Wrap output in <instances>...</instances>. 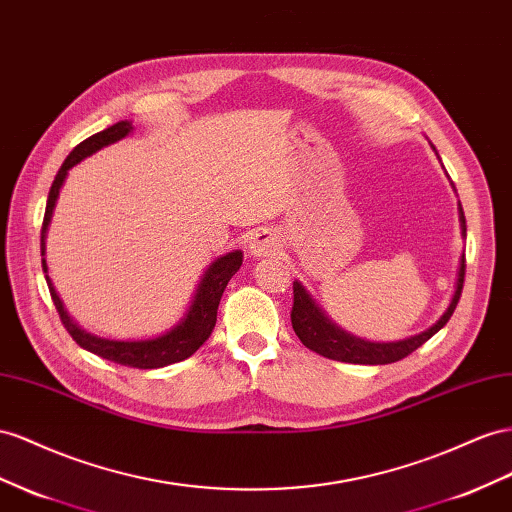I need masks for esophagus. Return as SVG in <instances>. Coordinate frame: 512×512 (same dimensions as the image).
Instances as JSON below:
<instances>
[{
  "label": "esophagus",
  "mask_w": 512,
  "mask_h": 512,
  "mask_svg": "<svg viewBox=\"0 0 512 512\" xmlns=\"http://www.w3.org/2000/svg\"><path fill=\"white\" fill-rule=\"evenodd\" d=\"M280 252V237L273 228H258L250 241V254L254 258H265Z\"/></svg>",
  "instance_id": "obj_1"
}]
</instances>
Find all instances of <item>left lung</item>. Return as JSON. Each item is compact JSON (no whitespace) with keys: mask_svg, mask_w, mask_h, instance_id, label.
Listing matches in <instances>:
<instances>
[{"mask_svg":"<svg viewBox=\"0 0 512 512\" xmlns=\"http://www.w3.org/2000/svg\"><path fill=\"white\" fill-rule=\"evenodd\" d=\"M461 228L465 237L463 209H461ZM463 280H465V256L461 258L457 290H454L450 306L444 314H441V319L426 331H422V334H416L398 342H370V340L357 338L353 334H347V331L340 329L336 323H331V319H327V314L316 306L314 299L308 295V290L299 282H293V310H290V323H293L295 334L303 342V347H308L310 351L319 353L327 359H336V362H344V364H370V366L392 364V362H398V359L407 357L416 349H420L428 338H433L437 331L450 321V316L461 299Z\"/></svg>","mask_w":512,"mask_h":512,"instance_id":"8db88e82","label":"left lung"}]
</instances>
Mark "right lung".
Segmentation results:
<instances>
[{"mask_svg":"<svg viewBox=\"0 0 512 512\" xmlns=\"http://www.w3.org/2000/svg\"><path fill=\"white\" fill-rule=\"evenodd\" d=\"M133 131V124L129 120H120L112 127H107L101 133L90 135L88 140L77 144L71 155L66 157L62 163V168L55 174V181L49 189V198H47V209H45V219H43V230H40V256H45V241H47V230L53 217L55 202H58L60 189L66 181L68 170L77 165L79 161H84L86 157L94 155L96 150H101L109 144H114L122 137H127ZM243 265V252L234 250L228 252L226 256H219L213 260L209 269L204 271L202 280L198 284L196 295L191 299V306L187 314L183 316L178 325H174L170 331H165L163 336L150 338V340H109V338H99L94 334H88V331L81 329L68 312L64 310V303L60 295L55 293V288L47 275V260L43 258V271H45V280L49 284V293L53 299V306L60 314V321L66 327L68 334L73 336V340L79 344L81 349H86L94 355H99L103 359H109V362L120 364V366H129V368H163L176 362H183V359L191 357L196 353L202 344L209 340L211 331L217 321V308H219V299H222L224 290L230 282L234 273L239 271Z\"/></svg>","mask_w":512,"mask_h":512,"instance_id":"right-lung-1","label":"right lung"}]
</instances>
